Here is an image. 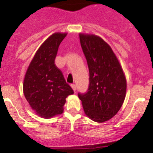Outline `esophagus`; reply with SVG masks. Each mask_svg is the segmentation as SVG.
Masks as SVG:
<instances>
[{
    "label": "esophagus",
    "instance_id": "34e87169",
    "mask_svg": "<svg viewBox=\"0 0 153 153\" xmlns=\"http://www.w3.org/2000/svg\"><path fill=\"white\" fill-rule=\"evenodd\" d=\"M71 88H73V90H74V91H76V84H71Z\"/></svg>",
    "mask_w": 153,
    "mask_h": 153
}]
</instances>
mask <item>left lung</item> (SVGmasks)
<instances>
[{
  "instance_id": "8db88e82",
  "label": "left lung",
  "mask_w": 153,
  "mask_h": 153,
  "mask_svg": "<svg viewBox=\"0 0 153 153\" xmlns=\"http://www.w3.org/2000/svg\"><path fill=\"white\" fill-rule=\"evenodd\" d=\"M89 71V84L84 93H78L86 115L97 122L115 116L126 96V80L112 49L100 37L79 34Z\"/></svg>"
}]
</instances>
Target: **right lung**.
<instances>
[{
  "label": "right lung",
  "instance_id": "obj_1",
  "mask_svg": "<svg viewBox=\"0 0 153 153\" xmlns=\"http://www.w3.org/2000/svg\"><path fill=\"white\" fill-rule=\"evenodd\" d=\"M66 36L56 33L47 38L36 52L25 77V97L36 113L45 118L62 113L66 97L74 93L54 62Z\"/></svg>",
  "mask_w": 153,
  "mask_h": 153
}]
</instances>
